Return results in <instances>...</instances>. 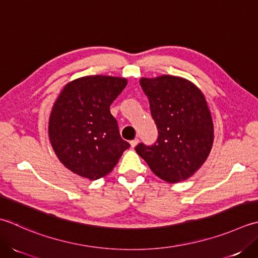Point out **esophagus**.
I'll use <instances>...</instances> for the list:
<instances>
[{"label":"esophagus","mask_w":258,"mask_h":258,"mask_svg":"<svg viewBox=\"0 0 258 258\" xmlns=\"http://www.w3.org/2000/svg\"><path fill=\"white\" fill-rule=\"evenodd\" d=\"M138 143H139V139H134L131 141V146H132V148H135V146L138 145Z\"/></svg>","instance_id":"34e87169"}]
</instances>
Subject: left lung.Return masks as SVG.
I'll return each mask as SVG.
<instances>
[{"mask_svg": "<svg viewBox=\"0 0 258 258\" xmlns=\"http://www.w3.org/2000/svg\"><path fill=\"white\" fill-rule=\"evenodd\" d=\"M158 128L152 145L135 151L150 169L169 183L190 178L208 158L214 124L204 95L188 80L174 76L141 79Z\"/></svg>", "mask_w": 258, "mask_h": 258, "instance_id": "left-lung-1", "label": "left lung"}]
</instances>
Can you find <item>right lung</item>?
Instances as JSON below:
<instances>
[{"label":"right lung","instance_id":"right-lung-1","mask_svg":"<svg viewBox=\"0 0 258 258\" xmlns=\"http://www.w3.org/2000/svg\"><path fill=\"white\" fill-rule=\"evenodd\" d=\"M126 85L125 78L87 76L69 83L55 100L49 139L60 162L74 173L102 178L130 148L109 110Z\"/></svg>","mask_w":258,"mask_h":258}]
</instances>
